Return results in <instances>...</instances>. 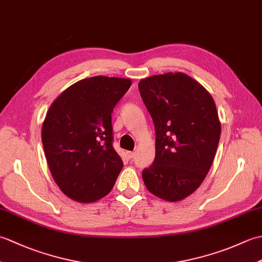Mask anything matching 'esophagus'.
I'll use <instances>...</instances> for the list:
<instances>
[{
  "mask_svg": "<svg viewBox=\"0 0 262 262\" xmlns=\"http://www.w3.org/2000/svg\"><path fill=\"white\" fill-rule=\"evenodd\" d=\"M127 154V157H128V159H133L135 157V153L134 152H127L126 153Z\"/></svg>",
  "mask_w": 262,
  "mask_h": 262,
  "instance_id": "obj_1",
  "label": "esophagus"
}]
</instances>
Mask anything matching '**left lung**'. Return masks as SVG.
<instances>
[{
  "mask_svg": "<svg viewBox=\"0 0 262 262\" xmlns=\"http://www.w3.org/2000/svg\"><path fill=\"white\" fill-rule=\"evenodd\" d=\"M155 128V159L143 170L147 190L166 202L190 196L205 180L221 137L213 97L181 72L148 76L138 83Z\"/></svg>",
  "mask_w": 262,
  "mask_h": 262,
  "instance_id": "1",
  "label": "left lung"
}]
</instances>
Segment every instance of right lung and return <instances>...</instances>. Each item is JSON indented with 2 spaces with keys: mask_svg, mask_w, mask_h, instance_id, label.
<instances>
[{
  "mask_svg": "<svg viewBox=\"0 0 262 262\" xmlns=\"http://www.w3.org/2000/svg\"><path fill=\"white\" fill-rule=\"evenodd\" d=\"M130 79L93 76L54 100L41 127L47 163L60 190L77 203H93L113 189L122 169L113 146L111 114Z\"/></svg>",
  "mask_w": 262,
  "mask_h": 262,
  "instance_id": "add662e5",
  "label": "right lung"
}]
</instances>
